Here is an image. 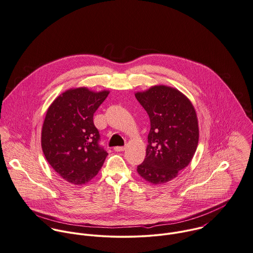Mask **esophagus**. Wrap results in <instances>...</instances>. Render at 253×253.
Returning <instances> with one entry per match:
<instances>
[{
    "label": "esophagus",
    "instance_id": "34e87169",
    "mask_svg": "<svg viewBox=\"0 0 253 253\" xmlns=\"http://www.w3.org/2000/svg\"><path fill=\"white\" fill-rule=\"evenodd\" d=\"M125 150V147H115L114 151L115 152H123Z\"/></svg>",
    "mask_w": 253,
    "mask_h": 253
}]
</instances>
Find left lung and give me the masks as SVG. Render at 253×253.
<instances>
[{"label":"left lung","instance_id":"left-lung-1","mask_svg":"<svg viewBox=\"0 0 253 253\" xmlns=\"http://www.w3.org/2000/svg\"><path fill=\"white\" fill-rule=\"evenodd\" d=\"M135 96L151 121L146 158L137 171L152 184L169 182L190 164L196 152L199 126L195 108L185 94L164 84L137 91Z\"/></svg>","mask_w":253,"mask_h":253}]
</instances>
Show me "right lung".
Wrapping results in <instances>:
<instances>
[{
  "mask_svg": "<svg viewBox=\"0 0 253 253\" xmlns=\"http://www.w3.org/2000/svg\"><path fill=\"white\" fill-rule=\"evenodd\" d=\"M108 93L85 86L70 88L47 109L41 130L42 151L52 169L69 183L90 181L108 155L98 146L99 133L93 124V113Z\"/></svg>",
  "mask_w": 253,
  "mask_h": 253,
  "instance_id": "right-lung-1",
  "label": "right lung"
}]
</instances>
